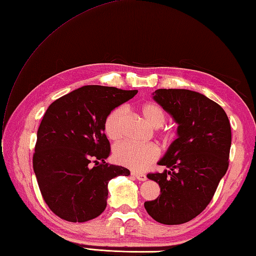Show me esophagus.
Returning <instances> with one entry per match:
<instances>
[{"instance_id": "1", "label": "esophagus", "mask_w": 256, "mask_h": 256, "mask_svg": "<svg viewBox=\"0 0 256 256\" xmlns=\"http://www.w3.org/2000/svg\"><path fill=\"white\" fill-rule=\"evenodd\" d=\"M132 175H134L136 178L144 182V180H146V175L144 174V173H138V172H132Z\"/></svg>"}]
</instances>
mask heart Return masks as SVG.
Here are the masks:
<instances>
[{"mask_svg": "<svg viewBox=\"0 0 256 256\" xmlns=\"http://www.w3.org/2000/svg\"><path fill=\"white\" fill-rule=\"evenodd\" d=\"M140 112L146 120L152 127L158 128L166 120V112L163 107L153 102H148L140 106ZM126 117L124 107H116L107 115L104 122V132L110 140H119L122 137L124 122ZM164 139H170L172 134L164 132ZM160 156V150L154 144H137L132 142H122L114 148V158L120 166L140 171L149 166L152 162Z\"/></svg>", "mask_w": 256, "mask_h": 256, "instance_id": "heart-1", "label": "heart"}]
</instances>
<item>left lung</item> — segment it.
Segmentation results:
<instances>
[{
	"label": "left lung",
	"mask_w": 256,
	"mask_h": 256,
	"mask_svg": "<svg viewBox=\"0 0 256 256\" xmlns=\"http://www.w3.org/2000/svg\"><path fill=\"white\" fill-rule=\"evenodd\" d=\"M153 100L178 124V139L149 173L161 194L146 202V212L163 224H180L197 217L212 202L229 166L231 127L222 107L190 90L158 88Z\"/></svg>",
	"instance_id": "1"
}]
</instances>
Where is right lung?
<instances>
[{"label":"right lung","instance_id":"1","mask_svg":"<svg viewBox=\"0 0 256 256\" xmlns=\"http://www.w3.org/2000/svg\"><path fill=\"white\" fill-rule=\"evenodd\" d=\"M137 93L85 85L56 100L44 112L32 166L44 200L61 219L85 222L98 217L107 206L108 182L130 174L126 168L105 162L110 144L104 122Z\"/></svg>","mask_w":256,"mask_h":256}]
</instances>
